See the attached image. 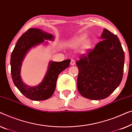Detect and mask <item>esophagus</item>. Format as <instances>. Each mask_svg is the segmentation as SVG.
<instances>
[{
    "mask_svg": "<svg viewBox=\"0 0 132 132\" xmlns=\"http://www.w3.org/2000/svg\"><path fill=\"white\" fill-rule=\"evenodd\" d=\"M70 64H71L72 66L75 65V60H73V59H71V61H70Z\"/></svg>",
    "mask_w": 132,
    "mask_h": 132,
    "instance_id": "1",
    "label": "esophagus"
}]
</instances>
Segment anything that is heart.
I'll use <instances>...</instances> for the list:
<instances>
[{"label": "heart", "mask_w": 132, "mask_h": 132, "mask_svg": "<svg viewBox=\"0 0 132 132\" xmlns=\"http://www.w3.org/2000/svg\"><path fill=\"white\" fill-rule=\"evenodd\" d=\"M86 35H81L80 36L77 37L70 42V45L72 47H78L84 43L86 40ZM91 42L90 40H87L84 44V47L85 48H88L90 47Z\"/></svg>", "instance_id": "1"}]
</instances>
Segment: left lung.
I'll list each match as a JSON object with an SVG mask.
<instances>
[{
    "mask_svg": "<svg viewBox=\"0 0 132 132\" xmlns=\"http://www.w3.org/2000/svg\"><path fill=\"white\" fill-rule=\"evenodd\" d=\"M87 54L76 62L78 68L77 87L83 97L101 100L108 97L121 82L124 53L119 39L107 29Z\"/></svg>",
    "mask_w": 132,
    "mask_h": 132,
    "instance_id": "obj_1",
    "label": "left lung"
}]
</instances>
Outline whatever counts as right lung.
Listing matches in <instances>:
<instances>
[{
  "mask_svg": "<svg viewBox=\"0 0 132 132\" xmlns=\"http://www.w3.org/2000/svg\"><path fill=\"white\" fill-rule=\"evenodd\" d=\"M47 40H53V35L39 29H29L18 39L11 56V72L14 84L23 95L33 101H44L53 95L56 87L58 76L69 66L70 60L60 62H50L47 73L41 83L30 87L22 81L20 70L22 62L31 48L43 43Z\"/></svg>",
  "mask_w": 132,
  "mask_h": 132,
  "instance_id": "add662e5",
  "label": "right lung"
}]
</instances>
